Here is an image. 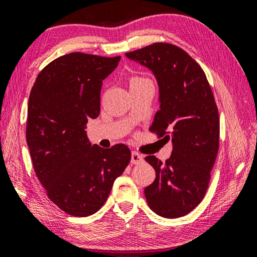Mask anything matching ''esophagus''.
I'll return each instance as SVG.
<instances>
[{"instance_id":"esophagus-1","label":"esophagus","mask_w":257,"mask_h":257,"mask_svg":"<svg viewBox=\"0 0 257 257\" xmlns=\"http://www.w3.org/2000/svg\"><path fill=\"white\" fill-rule=\"evenodd\" d=\"M142 162H143V156H142L139 152L133 151L132 152V164L136 165V164H140Z\"/></svg>"}]
</instances>
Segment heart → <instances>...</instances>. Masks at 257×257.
<instances>
[{"mask_svg": "<svg viewBox=\"0 0 257 257\" xmlns=\"http://www.w3.org/2000/svg\"><path fill=\"white\" fill-rule=\"evenodd\" d=\"M147 80H149V79L145 77H141V76H133V77L129 78V86L133 87L135 85H139V84L147 82Z\"/></svg>", "mask_w": 257, "mask_h": 257, "instance_id": "heart-1", "label": "heart"}]
</instances>
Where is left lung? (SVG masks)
Returning <instances> with one entry per match:
<instances>
[{"label":"left lung","instance_id":"obj_1","mask_svg":"<svg viewBox=\"0 0 257 257\" xmlns=\"http://www.w3.org/2000/svg\"><path fill=\"white\" fill-rule=\"evenodd\" d=\"M125 56L155 74L160 109L150 132L173 143L165 163L145 157L156 171V180L144 189L145 198L159 216L182 217L204 197L219 149V114L212 90L200 64L175 45L155 43Z\"/></svg>","mask_w":257,"mask_h":257}]
</instances>
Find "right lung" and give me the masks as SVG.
<instances>
[{"label":"right lung","mask_w":257,"mask_h":257,"mask_svg":"<svg viewBox=\"0 0 257 257\" xmlns=\"http://www.w3.org/2000/svg\"><path fill=\"white\" fill-rule=\"evenodd\" d=\"M121 56L75 52L39 72L31 90L26 142L34 172L49 200L64 212L86 217L107 201L132 158L124 144H90L85 125L100 113L104 80Z\"/></svg>","instance_id":"1"}]
</instances>
